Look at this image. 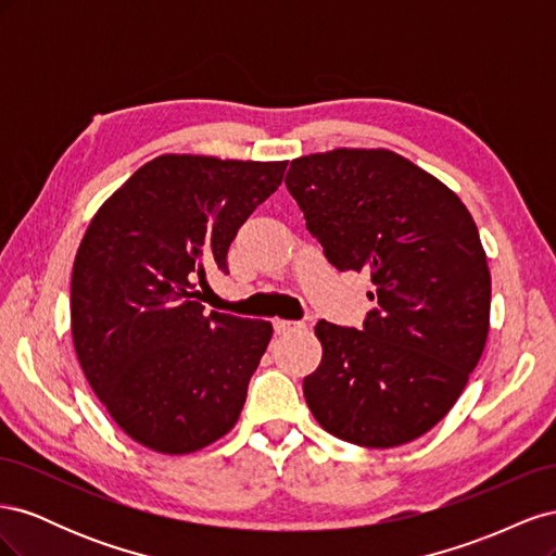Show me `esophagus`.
Returning a JSON list of instances; mask_svg holds the SVG:
<instances>
[{
  "label": "esophagus",
  "instance_id": "esophagus-1",
  "mask_svg": "<svg viewBox=\"0 0 556 556\" xmlns=\"http://www.w3.org/2000/svg\"><path fill=\"white\" fill-rule=\"evenodd\" d=\"M304 325L301 323H294V319H274V329H276V333L278 336H282V333H290V331H296V329H301Z\"/></svg>",
  "mask_w": 556,
  "mask_h": 556
}]
</instances>
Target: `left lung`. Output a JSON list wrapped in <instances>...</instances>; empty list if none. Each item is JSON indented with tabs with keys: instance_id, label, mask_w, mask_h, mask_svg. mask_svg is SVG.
<instances>
[{
	"instance_id": "obj_1",
	"label": "left lung",
	"mask_w": 556,
	"mask_h": 556,
	"mask_svg": "<svg viewBox=\"0 0 556 556\" xmlns=\"http://www.w3.org/2000/svg\"><path fill=\"white\" fill-rule=\"evenodd\" d=\"M339 271L371 274L364 331L319 319L323 362L304 396L325 431L396 447L462 396L490 333L492 276L480 233L447 185L387 148L296 157L285 176Z\"/></svg>"
}]
</instances>
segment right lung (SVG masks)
Here are the masks:
<instances>
[{
  "label": "right lung",
  "instance_id": "obj_1",
  "mask_svg": "<svg viewBox=\"0 0 556 556\" xmlns=\"http://www.w3.org/2000/svg\"><path fill=\"white\" fill-rule=\"evenodd\" d=\"M288 162L160 155L88 225L72 274V336L97 399L131 441L190 454L239 422L271 341L266 319L197 301L206 268L227 271L239 227L282 182Z\"/></svg>",
  "mask_w": 556,
  "mask_h": 556
}]
</instances>
